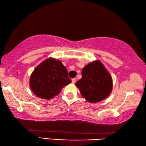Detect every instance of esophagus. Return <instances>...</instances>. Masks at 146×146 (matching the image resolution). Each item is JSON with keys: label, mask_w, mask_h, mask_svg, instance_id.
<instances>
[{"label": "esophagus", "mask_w": 146, "mask_h": 146, "mask_svg": "<svg viewBox=\"0 0 146 146\" xmlns=\"http://www.w3.org/2000/svg\"><path fill=\"white\" fill-rule=\"evenodd\" d=\"M71 81H72V83H75V82H76V79L75 78H72V79H71Z\"/></svg>", "instance_id": "esophagus-1"}]
</instances>
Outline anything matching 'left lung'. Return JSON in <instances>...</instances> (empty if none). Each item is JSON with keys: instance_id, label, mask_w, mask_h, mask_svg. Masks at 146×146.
<instances>
[{"instance_id": "left-lung-1", "label": "left lung", "mask_w": 146, "mask_h": 146, "mask_svg": "<svg viewBox=\"0 0 146 146\" xmlns=\"http://www.w3.org/2000/svg\"><path fill=\"white\" fill-rule=\"evenodd\" d=\"M82 78L75 83L88 102L96 103L107 98L112 90V79L101 62L93 61L83 68Z\"/></svg>"}]
</instances>
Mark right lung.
Here are the masks:
<instances>
[{
	"label": "right lung",
	"instance_id": "1",
	"mask_svg": "<svg viewBox=\"0 0 146 146\" xmlns=\"http://www.w3.org/2000/svg\"><path fill=\"white\" fill-rule=\"evenodd\" d=\"M71 82L66 68L60 61L49 58L33 71L29 85L37 97L49 100L60 94L62 88Z\"/></svg>",
	"mask_w": 146,
	"mask_h": 146
}]
</instances>
